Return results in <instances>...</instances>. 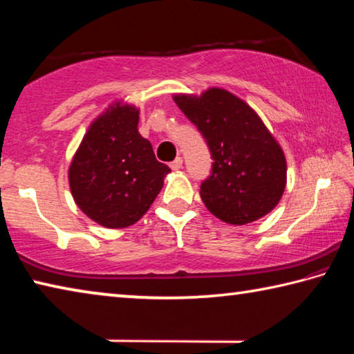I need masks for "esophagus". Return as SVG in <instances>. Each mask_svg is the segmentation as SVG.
Segmentation results:
<instances>
[{"instance_id":"34e87169","label":"esophagus","mask_w":354,"mask_h":354,"mask_svg":"<svg viewBox=\"0 0 354 354\" xmlns=\"http://www.w3.org/2000/svg\"><path fill=\"white\" fill-rule=\"evenodd\" d=\"M183 167V159L181 158H176L173 162H170V169L171 170H179Z\"/></svg>"}]
</instances>
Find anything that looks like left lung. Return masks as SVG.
Masks as SVG:
<instances>
[{
  "mask_svg": "<svg viewBox=\"0 0 354 354\" xmlns=\"http://www.w3.org/2000/svg\"><path fill=\"white\" fill-rule=\"evenodd\" d=\"M175 103L200 131L214 160L200 189L207 211L231 225L270 212L286 187V158L257 113L223 88L201 97L176 95Z\"/></svg>",
  "mask_w": 354,
  "mask_h": 354,
  "instance_id": "obj_1",
  "label": "left lung"
}]
</instances>
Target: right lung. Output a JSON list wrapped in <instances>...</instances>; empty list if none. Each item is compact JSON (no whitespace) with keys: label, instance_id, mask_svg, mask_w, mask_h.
Listing matches in <instances>:
<instances>
[{"label":"right lung","instance_id":"add662e5","mask_svg":"<svg viewBox=\"0 0 354 354\" xmlns=\"http://www.w3.org/2000/svg\"><path fill=\"white\" fill-rule=\"evenodd\" d=\"M137 124L136 107L111 106L91 124L70 165L76 205L101 226L127 227L140 220L170 171Z\"/></svg>","mask_w":354,"mask_h":354}]
</instances>
